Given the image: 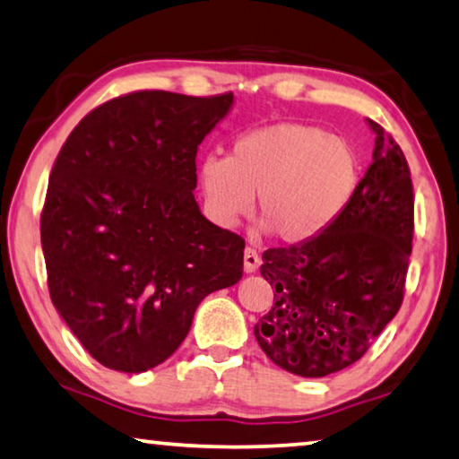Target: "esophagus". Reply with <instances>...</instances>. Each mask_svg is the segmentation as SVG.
Listing matches in <instances>:
<instances>
[{
    "instance_id": "34e87169",
    "label": "esophagus",
    "mask_w": 459,
    "mask_h": 459,
    "mask_svg": "<svg viewBox=\"0 0 459 459\" xmlns=\"http://www.w3.org/2000/svg\"><path fill=\"white\" fill-rule=\"evenodd\" d=\"M260 266V256L258 252L252 248V246H248V248L244 250V271L246 273H254Z\"/></svg>"
}]
</instances>
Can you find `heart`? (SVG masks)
I'll list each match as a JSON object with an SVG mask.
<instances>
[{"label": "heart", "instance_id": "obj_1", "mask_svg": "<svg viewBox=\"0 0 459 459\" xmlns=\"http://www.w3.org/2000/svg\"><path fill=\"white\" fill-rule=\"evenodd\" d=\"M361 164L349 139L322 126L281 121L234 137L228 158L205 156L196 180L211 220L231 228L252 209L287 244L326 231L357 193Z\"/></svg>", "mask_w": 459, "mask_h": 459}]
</instances>
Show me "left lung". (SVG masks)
<instances>
[{
    "instance_id": "1",
    "label": "left lung",
    "mask_w": 459,
    "mask_h": 459,
    "mask_svg": "<svg viewBox=\"0 0 459 459\" xmlns=\"http://www.w3.org/2000/svg\"><path fill=\"white\" fill-rule=\"evenodd\" d=\"M368 172L326 231L289 248H269L260 273L274 306L254 326L273 363L324 377L359 361L404 299L414 236L411 168L382 125Z\"/></svg>"
}]
</instances>
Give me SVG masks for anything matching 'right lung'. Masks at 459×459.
Here are the masks:
<instances>
[{"mask_svg": "<svg viewBox=\"0 0 459 459\" xmlns=\"http://www.w3.org/2000/svg\"><path fill=\"white\" fill-rule=\"evenodd\" d=\"M231 102L131 91L83 117L55 160L40 213L48 293L104 368L164 363L199 303L242 279V236L193 195L201 141Z\"/></svg>", "mask_w": 459, "mask_h": 459, "instance_id": "right-lung-1", "label": "right lung"}]
</instances>
